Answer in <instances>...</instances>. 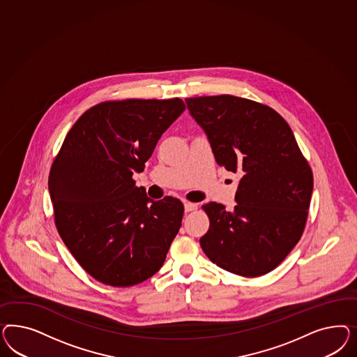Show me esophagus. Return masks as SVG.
I'll return each mask as SVG.
<instances>
[{
  "instance_id": "obj_1",
  "label": "esophagus",
  "mask_w": 357,
  "mask_h": 357,
  "mask_svg": "<svg viewBox=\"0 0 357 357\" xmlns=\"http://www.w3.org/2000/svg\"><path fill=\"white\" fill-rule=\"evenodd\" d=\"M196 208H197V204H195V203H190V202L184 203V211L185 212H191V211H195Z\"/></svg>"
}]
</instances>
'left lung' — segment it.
<instances>
[{"label":"left lung","instance_id":"left-lung-1","mask_svg":"<svg viewBox=\"0 0 357 357\" xmlns=\"http://www.w3.org/2000/svg\"><path fill=\"white\" fill-rule=\"evenodd\" d=\"M185 105L216 162L241 175L233 211L216 202L203 206L211 225L200 246L222 270L266 275L303 236L313 192L310 166L272 108L233 96L187 98Z\"/></svg>","mask_w":357,"mask_h":357}]
</instances>
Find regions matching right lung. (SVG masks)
<instances>
[{"mask_svg":"<svg viewBox=\"0 0 357 357\" xmlns=\"http://www.w3.org/2000/svg\"><path fill=\"white\" fill-rule=\"evenodd\" d=\"M179 98L105 102L66 135L48 188L66 248L96 280L130 287L151 278L182 225L181 200L154 202L133 173L184 111Z\"/></svg>","mask_w":357,"mask_h":357,"instance_id":"1","label":"right lung"}]
</instances>
